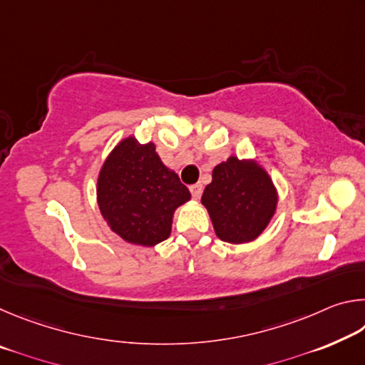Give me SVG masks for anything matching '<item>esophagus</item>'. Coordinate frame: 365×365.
<instances>
[{
    "instance_id": "34e87169",
    "label": "esophagus",
    "mask_w": 365,
    "mask_h": 365,
    "mask_svg": "<svg viewBox=\"0 0 365 365\" xmlns=\"http://www.w3.org/2000/svg\"><path fill=\"white\" fill-rule=\"evenodd\" d=\"M190 191H191V196H193L195 200H200V197H201V193H202V185H201V183H195V185H191V187H190Z\"/></svg>"
}]
</instances>
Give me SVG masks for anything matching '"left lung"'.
<instances>
[{
    "label": "left lung",
    "mask_w": 365,
    "mask_h": 365,
    "mask_svg": "<svg viewBox=\"0 0 365 365\" xmlns=\"http://www.w3.org/2000/svg\"><path fill=\"white\" fill-rule=\"evenodd\" d=\"M215 235L232 245L250 243L269 225L277 209V188L256 160L230 156L212 170L201 196Z\"/></svg>",
    "instance_id": "obj_1"
}]
</instances>
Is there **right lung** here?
Instances as JSON below:
<instances>
[{
	"mask_svg": "<svg viewBox=\"0 0 365 365\" xmlns=\"http://www.w3.org/2000/svg\"><path fill=\"white\" fill-rule=\"evenodd\" d=\"M96 197L110 230L127 243L154 246L169 238L175 209L191 195L163 164L154 143L127 137L104 160Z\"/></svg>",
	"mask_w": 365,
	"mask_h": 365,
	"instance_id": "add662e5",
	"label": "right lung"
}]
</instances>
